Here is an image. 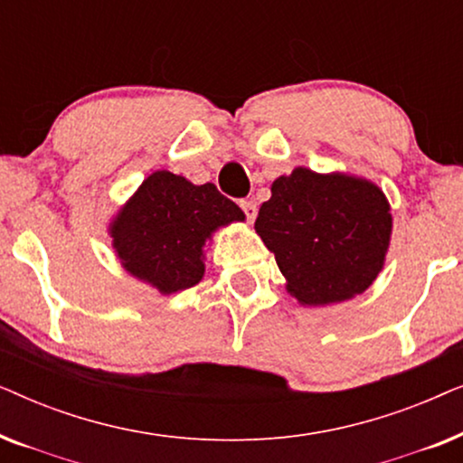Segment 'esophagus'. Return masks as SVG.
Returning a JSON list of instances; mask_svg holds the SVG:
<instances>
[{
	"label": "esophagus",
	"instance_id": "1",
	"mask_svg": "<svg viewBox=\"0 0 463 463\" xmlns=\"http://www.w3.org/2000/svg\"><path fill=\"white\" fill-rule=\"evenodd\" d=\"M240 206H242V211H244V214H246V219L250 221H255V217H257V204L252 200H242L240 202Z\"/></svg>",
	"mask_w": 463,
	"mask_h": 463
}]
</instances>
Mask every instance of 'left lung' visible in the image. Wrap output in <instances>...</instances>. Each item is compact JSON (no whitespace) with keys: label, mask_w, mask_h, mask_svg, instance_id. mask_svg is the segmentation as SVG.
Returning <instances> with one entry per match:
<instances>
[{"label":"left lung","mask_w":463,"mask_h":463,"mask_svg":"<svg viewBox=\"0 0 463 463\" xmlns=\"http://www.w3.org/2000/svg\"><path fill=\"white\" fill-rule=\"evenodd\" d=\"M392 208L364 176L297 166L271 183L255 230L274 252L290 297L325 307L363 295L385 265Z\"/></svg>","instance_id":"left-lung-1"}]
</instances>
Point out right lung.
I'll return each mask as SVG.
<instances>
[{"label":"right lung","instance_id":"obj_1","mask_svg":"<svg viewBox=\"0 0 463 463\" xmlns=\"http://www.w3.org/2000/svg\"><path fill=\"white\" fill-rule=\"evenodd\" d=\"M246 217L213 183L156 170L118 208L107 233L126 274L160 295L192 288L204 278L213 233Z\"/></svg>","mask_w":463,"mask_h":463}]
</instances>
